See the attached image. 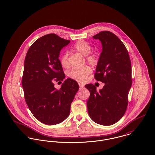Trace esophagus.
Returning <instances> with one entry per match:
<instances>
[{
  "mask_svg": "<svg viewBox=\"0 0 155 155\" xmlns=\"http://www.w3.org/2000/svg\"><path fill=\"white\" fill-rule=\"evenodd\" d=\"M83 84H79V87H80V88H83L84 87Z\"/></svg>",
  "mask_w": 155,
  "mask_h": 155,
  "instance_id": "1",
  "label": "esophagus"
}]
</instances>
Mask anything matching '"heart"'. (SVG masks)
<instances>
[{"mask_svg": "<svg viewBox=\"0 0 155 155\" xmlns=\"http://www.w3.org/2000/svg\"><path fill=\"white\" fill-rule=\"evenodd\" d=\"M74 49L83 55H86L87 61L93 65H96L98 62V56L94 52H90L92 47L91 45L85 41L79 40L74 45ZM61 64L64 68H68L70 67V62L68 61V54L65 52L61 57ZM91 69L88 66H85L82 68H72L68 72V76L72 80H75L79 83H84L88 76L91 73Z\"/></svg>", "mask_w": 155, "mask_h": 155, "instance_id": "b5f03b06", "label": "heart"}]
</instances>
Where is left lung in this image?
<instances>
[{
    "mask_svg": "<svg viewBox=\"0 0 155 155\" xmlns=\"http://www.w3.org/2000/svg\"><path fill=\"white\" fill-rule=\"evenodd\" d=\"M93 38L99 39L103 47L94 77L105 85L98 92L92 84L85 85L90 93L88 112L96 123L110 126L119 121L126 111L132 84L131 61L126 47L113 33L100 32Z\"/></svg>",
    "mask_w": 155,
    "mask_h": 155,
    "instance_id": "obj_1",
    "label": "left lung"
}]
</instances>
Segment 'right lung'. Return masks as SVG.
Here are the masks:
<instances>
[{"mask_svg": "<svg viewBox=\"0 0 155 155\" xmlns=\"http://www.w3.org/2000/svg\"><path fill=\"white\" fill-rule=\"evenodd\" d=\"M70 42L54 34L45 35L34 42L25 59L22 80L25 99L34 117L45 124H57L68 117L79 89L71 78L65 80L60 90L54 87V81L60 82L65 77L59 56Z\"/></svg>", "mask_w": 155, "mask_h": 155, "instance_id": "1", "label": "right lung"}]
</instances>
